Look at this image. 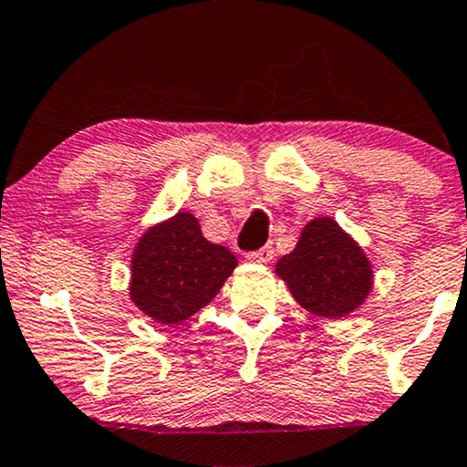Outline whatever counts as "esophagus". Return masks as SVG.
Returning a JSON list of instances; mask_svg holds the SVG:
<instances>
[{
	"mask_svg": "<svg viewBox=\"0 0 467 467\" xmlns=\"http://www.w3.org/2000/svg\"><path fill=\"white\" fill-rule=\"evenodd\" d=\"M274 258V248L272 245H265V248H261L258 252H252L248 254V261L250 263H256V265H267L269 261Z\"/></svg>",
	"mask_w": 467,
	"mask_h": 467,
	"instance_id": "esophagus-1",
	"label": "esophagus"
}]
</instances>
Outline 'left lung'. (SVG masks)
<instances>
[{"label": "left lung", "mask_w": 467, "mask_h": 467, "mask_svg": "<svg viewBox=\"0 0 467 467\" xmlns=\"http://www.w3.org/2000/svg\"><path fill=\"white\" fill-rule=\"evenodd\" d=\"M302 308L341 319L361 308L374 289V267L358 241L333 217H316L302 228L291 254L274 267Z\"/></svg>", "instance_id": "1"}]
</instances>
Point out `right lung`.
I'll use <instances>...</instances> for the list:
<instances>
[{"label": "right lung", "mask_w": 467, "mask_h": 467, "mask_svg": "<svg viewBox=\"0 0 467 467\" xmlns=\"http://www.w3.org/2000/svg\"><path fill=\"white\" fill-rule=\"evenodd\" d=\"M237 267V256L202 234L193 213L180 211L151 223L130 258L132 305L154 322L171 326L204 308Z\"/></svg>", "instance_id": "right-lung-1"}]
</instances>
